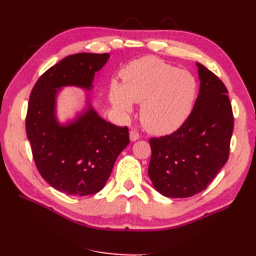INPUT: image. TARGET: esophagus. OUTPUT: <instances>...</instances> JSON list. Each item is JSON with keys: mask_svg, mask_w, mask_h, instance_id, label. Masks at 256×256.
Segmentation results:
<instances>
[{"mask_svg": "<svg viewBox=\"0 0 256 256\" xmlns=\"http://www.w3.org/2000/svg\"><path fill=\"white\" fill-rule=\"evenodd\" d=\"M140 138V134L134 131V130H132V131H130V140H132V142H135V140H138Z\"/></svg>", "mask_w": 256, "mask_h": 256, "instance_id": "34e87169", "label": "esophagus"}]
</instances>
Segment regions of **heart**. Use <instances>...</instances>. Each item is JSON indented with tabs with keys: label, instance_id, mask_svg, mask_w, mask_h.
Wrapping results in <instances>:
<instances>
[{
	"label": "heart",
	"instance_id": "b5f03b06",
	"mask_svg": "<svg viewBox=\"0 0 256 256\" xmlns=\"http://www.w3.org/2000/svg\"><path fill=\"white\" fill-rule=\"evenodd\" d=\"M122 84L112 81L108 100L122 118L133 112V103H140V122L148 132L166 135L186 122L197 96V81L187 70L145 57L128 64Z\"/></svg>",
	"mask_w": 256,
	"mask_h": 256
}]
</instances>
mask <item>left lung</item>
Instances as JSON below:
<instances>
[{
    "mask_svg": "<svg viewBox=\"0 0 256 256\" xmlns=\"http://www.w3.org/2000/svg\"><path fill=\"white\" fill-rule=\"evenodd\" d=\"M200 88L192 113L170 135L150 138L148 176L170 198H187L211 182L228 160L233 114L224 82L201 64Z\"/></svg>",
    "mask_w": 256,
    "mask_h": 256,
    "instance_id": "obj_1",
    "label": "left lung"
}]
</instances>
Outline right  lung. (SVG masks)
Returning a JSON list of instances; mask_svg holds the SVG:
<instances>
[{
	"label": "right lung",
	"instance_id": "1",
	"mask_svg": "<svg viewBox=\"0 0 256 256\" xmlns=\"http://www.w3.org/2000/svg\"><path fill=\"white\" fill-rule=\"evenodd\" d=\"M110 54L79 52L62 59L32 90L26 134L42 177L72 196L94 194L104 187L114 162L130 143L128 128L106 121L84 96V106L66 122L57 116V98L66 86L94 90L96 72Z\"/></svg>",
	"mask_w": 256,
	"mask_h": 256
}]
</instances>
